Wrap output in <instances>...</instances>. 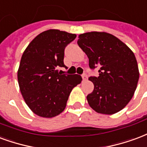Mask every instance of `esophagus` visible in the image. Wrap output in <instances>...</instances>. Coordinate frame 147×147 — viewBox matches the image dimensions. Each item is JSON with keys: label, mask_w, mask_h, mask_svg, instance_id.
Here are the masks:
<instances>
[{"label": "esophagus", "mask_w": 147, "mask_h": 147, "mask_svg": "<svg viewBox=\"0 0 147 147\" xmlns=\"http://www.w3.org/2000/svg\"><path fill=\"white\" fill-rule=\"evenodd\" d=\"M82 79L84 80V81H86L87 79H88V75L86 74H82Z\"/></svg>", "instance_id": "obj_1"}]
</instances>
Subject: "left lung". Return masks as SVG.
<instances>
[{
  "label": "left lung",
  "instance_id": "8db88e82",
  "mask_svg": "<svg viewBox=\"0 0 147 147\" xmlns=\"http://www.w3.org/2000/svg\"><path fill=\"white\" fill-rule=\"evenodd\" d=\"M78 45L89 59V67H98V77H90L94 90L87 96L97 113L113 114L130 101L140 78L135 55L112 34L88 32L79 35Z\"/></svg>",
  "mask_w": 147,
  "mask_h": 147
}]
</instances>
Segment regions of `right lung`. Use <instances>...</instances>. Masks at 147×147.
Returning <instances> with one entry per match:
<instances>
[{"mask_svg":"<svg viewBox=\"0 0 147 147\" xmlns=\"http://www.w3.org/2000/svg\"><path fill=\"white\" fill-rule=\"evenodd\" d=\"M77 35L49 30L37 35L23 52L18 70L22 97L35 114L53 117L66 108L72 89L82 81L81 75L62 74L65 48Z\"/></svg>","mask_w":147,"mask_h":147,"instance_id":"add662e5","label":"right lung"}]
</instances>
